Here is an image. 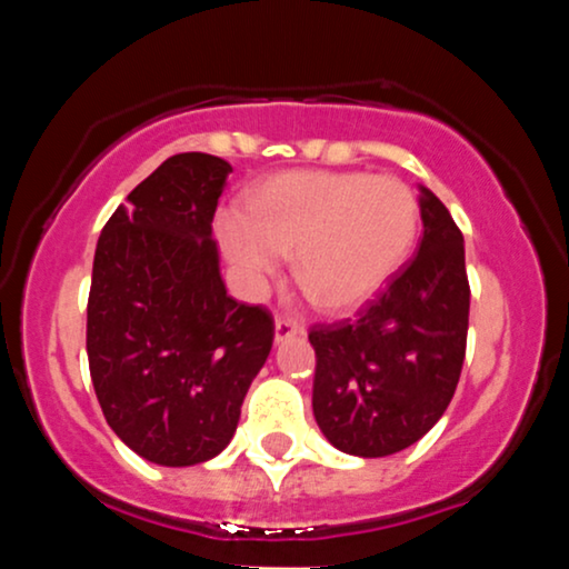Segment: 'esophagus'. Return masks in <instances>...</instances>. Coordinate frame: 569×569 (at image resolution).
Wrapping results in <instances>:
<instances>
[{"label": "esophagus", "instance_id": "34e87169", "mask_svg": "<svg viewBox=\"0 0 569 569\" xmlns=\"http://www.w3.org/2000/svg\"><path fill=\"white\" fill-rule=\"evenodd\" d=\"M302 326H297L289 318H278L276 321V345H283L286 339H293V337H302Z\"/></svg>", "mask_w": 569, "mask_h": 569}]
</instances>
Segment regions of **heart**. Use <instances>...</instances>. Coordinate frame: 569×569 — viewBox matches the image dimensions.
Wrapping results in <instances>:
<instances>
[{"mask_svg": "<svg viewBox=\"0 0 569 569\" xmlns=\"http://www.w3.org/2000/svg\"><path fill=\"white\" fill-rule=\"evenodd\" d=\"M420 230L415 192L393 176L289 171L219 213L217 232L240 283L257 291L293 251L299 286L329 312L371 302L407 262Z\"/></svg>", "mask_w": 569, "mask_h": 569, "instance_id": "b5f03b06", "label": "heart"}]
</instances>
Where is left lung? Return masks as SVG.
<instances>
[{
  "mask_svg": "<svg viewBox=\"0 0 569 569\" xmlns=\"http://www.w3.org/2000/svg\"><path fill=\"white\" fill-rule=\"evenodd\" d=\"M417 257L356 321L316 326L312 415L339 452L388 457L420 441L452 401L471 289L447 206L420 184Z\"/></svg>",
  "mask_w": 569,
  "mask_h": 569,
  "instance_id": "8db88e82",
  "label": "left lung"
}]
</instances>
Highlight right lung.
Here are the masks:
<instances>
[{
	"instance_id": "right-lung-1",
	"label": "right lung",
	"mask_w": 569,
	"mask_h": 569,
	"mask_svg": "<svg viewBox=\"0 0 569 569\" xmlns=\"http://www.w3.org/2000/svg\"><path fill=\"white\" fill-rule=\"evenodd\" d=\"M232 166L168 158L101 230L88 297V361L109 428L168 468L217 457L270 356L262 307L227 293L211 221Z\"/></svg>"
}]
</instances>
